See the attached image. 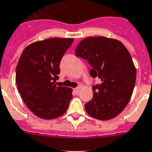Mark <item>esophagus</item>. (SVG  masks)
Instances as JSON below:
<instances>
[{
	"instance_id": "esophagus-1",
	"label": "esophagus",
	"mask_w": 152,
	"mask_h": 152,
	"mask_svg": "<svg viewBox=\"0 0 152 152\" xmlns=\"http://www.w3.org/2000/svg\"><path fill=\"white\" fill-rule=\"evenodd\" d=\"M74 92L75 93V94H78L80 92V87H77V88H75L74 89Z\"/></svg>"
}]
</instances>
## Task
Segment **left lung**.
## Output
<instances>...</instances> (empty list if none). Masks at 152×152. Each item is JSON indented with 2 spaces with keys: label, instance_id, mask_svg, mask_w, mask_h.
<instances>
[{
  "label": "left lung",
  "instance_id": "obj_1",
  "mask_svg": "<svg viewBox=\"0 0 152 152\" xmlns=\"http://www.w3.org/2000/svg\"><path fill=\"white\" fill-rule=\"evenodd\" d=\"M75 55L87 60L93 67L90 75L101 79L93 86L92 100L85 104L86 113L101 121L116 117L131 99L136 83V70L129 50L117 39L91 36L78 43Z\"/></svg>",
  "mask_w": 152,
  "mask_h": 152
}]
</instances>
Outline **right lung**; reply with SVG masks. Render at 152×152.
<instances>
[{"instance_id": "1", "label": "right lung", "mask_w": 152, "mask_h": 152, "mask_svg": "<svg viewBox=\"0 0 152 152\" xmlns=\"http://www.w3.org/2000/svg\"><path fill=\"white\" fill-rule=\"evenodd\" d=\"M74 38L36 41L23 50L16 66V82L23 102L36 116L51 120L62 116L72 99V89L55 84L59 63Z\"/></svg>"}]
</instances>
